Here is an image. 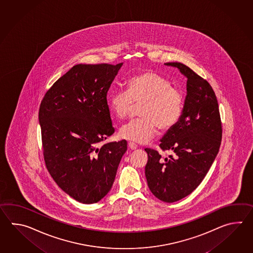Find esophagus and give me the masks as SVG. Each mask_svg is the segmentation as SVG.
Returning a JSON list of instances; mask_svg holds the SVG:
<instances>
[{"instance_id": "obj_1", "label": "esophagus", "mask_w": 253, "mask_h": 253, "mask_svg": "<svg viewBox=\"0 0 253 253\" xmlns=\"http://www.w3.org/2000/svg\"><path fill=\"white\" fill-rule=\"evenodd\" d=\"M128 147L131 150H134L137 147V145H135L133 142H128Z\"/></svg>"}]
</instances>
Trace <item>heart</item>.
Masks as SVG:
<instances>
[{"mask_svg":"<svg viewBox=\"0 0 253 253\" xmlns=\"http://www.w3.org/2000/svg\"><path fill=\"white\" fill-rule=\"evenodd\" d=\"M172 86L167 78L145 71L129 79L126 92L110 93L108 106L117 119H126L134 105L140 104V118L121 126V137L145 144L154 138L157 128L166 132L177 125L183 115L184 97Z\"/></svg>","mask_w":253,"mask_h":253,"instance_id":"1","label":"heart"}]
</instances>
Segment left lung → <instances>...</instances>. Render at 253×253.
<instances>
[{
	"mask_svg": "<svg viewBox=\"0 0 253 253\" xmlns=\"http://www.w3.org/2000/svg\"><path fill=\"white\" fill-rule=\"evenodd\" d=\"M166 65L176 67L188 79L187 96L182 118L159 145L172 155L163 158L158 151L145 148V177L156 198L173 203L191 194L204 180L220 149L222 126L209 82L183 63Z\"/></svg>",
	"mask_w": 253,
	"mask_h": 253,
	"instance_id": "1",
	"label": "left lung"
}]
</instances>
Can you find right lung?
I'll list each match as a JSON object with an SVG mask.
<instances>
[{"instance_id":"1","label":"right lung","mask_w":253,"mask_h":253,"mask_svg":"<svg viewBox=\"0 0 253 253\" xmlns=\"http://www.w3.org/2000/svg\"><path fill=\"white\" fill-rule=\"evenodd\" d=\"M122 64L73 66L40 106L46 167L59 187L82 204L108 194L127 149L126 140L104 144L115 132L107 93Z\"/></svg>"}]
</instances>
